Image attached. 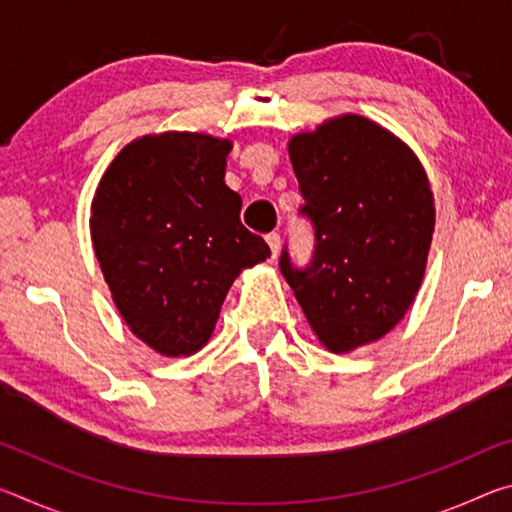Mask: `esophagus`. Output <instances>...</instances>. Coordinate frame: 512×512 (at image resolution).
<instances>
[{"instance_id":"obj_1","label":"esophagus","mask_w":512,"mask_h":512,"mask_svg":"<svg viewBox=\"0 0 512 512\" xmlns=\"http://www.w3.org/2000/svg\"><path fill=\"white\" fill-rule=\"evenodd\" d=\"M266 244L271 246V253H273V257H275L277 250H280L282 239H280V235H277V232H271V235H266Z\"/></svg>"}]
</instances>
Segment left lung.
I'll return each instance as SVG.
<instances>
[{
	"instance_id": "1",
	"label": "left lung",
	"mask_w": 512,
	"mask_h": 512,
	"mask_svg": "<svg viewBox=\"0 0 512 512\" xmlns=\"http://www.w3.org/2000/svg\"><path fill=\"white\" fill-rule=\"evenodd\" d=\"M289 158L316 244L307 268L284 248L280 271L318 341L352 352L391 332L420 289L436 225L427 171L361 115L293 135Z\"/></svg>"
}]
</instances>
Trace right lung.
Returning <instances> with one entry per match:
<instances>
[{"instance_id": "1", "label": "right lung", "mask_w": 512, "mask_h": 512, "mask_svg": "<svg viewBox=\"0 0 512 512\" xmlns=\"http://www.w3.org/2000/svg\"><path fill=\"white\" fill-rule=\"evenodd\" d=\"M230 149L205 133L144 135L119 151L94 194L103 280L131 332L164 357L201 350L235 277L271 257L225 185Z\"/></svg>"}]
</instances>
